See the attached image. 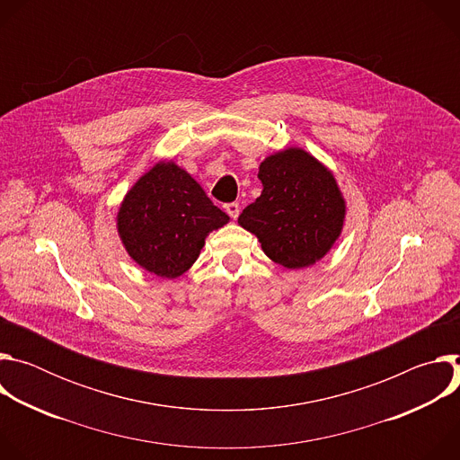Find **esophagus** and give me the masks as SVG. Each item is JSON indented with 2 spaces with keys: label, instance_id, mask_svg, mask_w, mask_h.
<instances>
[{
  "label": "esophagus",
  "instance_id": "esophagus-1",
  "mask_svg": "<svg viewBox=\"0 0 460 460\" xmlns=\"http://www.w3.org/2000/svg\"><path fill=\"white\" fill-rule=\"evenodd\" d=\"M226 213H227L233 220H236V218H238V213H240V206H238L236 202L226 204Z\"/></svg>",
  "mask_w": 460,
  "mask_h": 460
}]
</instances>
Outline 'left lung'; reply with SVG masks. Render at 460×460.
<instances>
[{
	"label": "left lung",
	"mask_w": 460,
	"mask_h": 460,
	"mask_svg": "<svg viewBox=\"0 0 460 460\" xmlns=\"http://www.w3.org/2000/svg\"><path fill=\"white\" fill-rule=\"evenodd\" d=\"M264 185L238 217L264 252L288 270L313 266L339 238L346 204L332 174L309 153L291 147L260 164Z\"/></svg>",
	"instance_id": "1"
}]
</instances>
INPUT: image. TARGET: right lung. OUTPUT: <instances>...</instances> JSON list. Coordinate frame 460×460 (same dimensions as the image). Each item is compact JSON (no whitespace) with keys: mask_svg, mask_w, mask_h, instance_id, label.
<instances>
[{"mask_svg":"<svg viewBox=\"0 0 460 460\" xmlns=\"http://www.w3.org/2000/svg\"><path fill=\"white\" fill-rule=\"evenodd\" d=\"M227 222L199 181L176 164L160 162L127 192L118 233L137 264L176 279L199 258L206 236Z\"/></svg>","mask_w":460,"mask_h":460,"instance_id":"obj_1","label":"right lung"}]
</instances>
